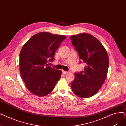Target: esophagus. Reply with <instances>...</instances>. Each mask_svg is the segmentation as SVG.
I'll return each instance as SVG.
<instances>
[{
	"label": "esophagus",
	"mask_w": 126,
	"mask_h": 126,
	"mask_svg": "<svg viewBox=\"0 0 126 126\" xmlns=\"http://www.w3.org/2000/svg\"><path fill=\"white\" fill-rule=\"evenodd\" d=\"M62 73L64 74V75H66V74H68L69 73V72H67V71H65L64 70H62Z\"/></svg>",
	"instance_id": "obj_1"
}]
</instances>
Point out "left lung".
Masks as SVG:
<instances>
[{"mask_svg": "<svg viewBox=\"0 0 126 126\" xmlns=\"http://www.w3.org/2000/svg\"><path fill=\"white\" fill-rule=\"evenodd\" d=\"M72 44L86 64L84 70L75 73L71 83L72 91L78 96L88 98L95 94L107 77L109 61L107 52L95 37L82 33L70 37Z\"/></svg>", "mask_w": 126, "mask_h": 126, "instance_id": "obj_1", "label": "left lung"}]
</instances>
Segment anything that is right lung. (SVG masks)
Wrapping results in <instances>:
<instances>
[{
  "mask_svg": "<svg viewBox=\"0 0 126 126\" xmlns=\"http://www.w3.org/2000/svg\"><path fill=\"white\" fill-rule=\"evenodd\" d=\"M66 38L63 35L41 32L32 36L21 49L19 56L21 76L25 87L38 96L49 94L61 78L62 71L49 66L55 52Z\"/></svg>",
  "mask_w": 126,
  "mask_h": 126,
  "instance_id": "obj_1",
  "label": "right lung"
}]
</instances>
